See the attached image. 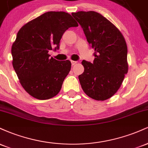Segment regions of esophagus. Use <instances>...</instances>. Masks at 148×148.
<instances>
[{"mask_svg":"<svg viewBox=\"0 0 148 148\" xmlns=\"http://www.w3.org/2000/svg\"><path fill=\"white\" fill-rule=\"evenodd\" d=\"M71 62H72V65H74V64H76V63H77V62H76V61H74V60H71Z\"/></svg>","mask_w":148,"mask_h":148,"instance_id":"obj_1","label":"esophagus"}]
</instances>
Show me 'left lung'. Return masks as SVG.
<instances>
[{
  "label": "left lung",
  "instance_id": "1",
  "mask_svg": "<svg viewBox=\"0 0 148 148\" xmlns=\"http://www.w3.org/2000/svg\"><path fill=\"white\" fill-rule=\"evenodd\" d=\"M95 49L92 63L83 60L79 76L81 88L90 97L103 101L114 95L128 72L127 47L123 35L106 18L94 11L72 13Z\"/></svg>",
  "mask_w": 148,
  "mask_h": 148
}]
</instances>
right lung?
Masks as SVG:
<instances>
[{
  "label": "right lung",
  "mask_w": 148,
  "mask_h": 148,
  "mask_svg": "<svg viewBox=\"0 0 148 148\" xmlns=\"http://www.w3.org/2000/svg\"><path fill=\"white\" fill-rule=\"evenodd\" d=\"M78 23L64 12H47L18 30L12 47V64L21 86L30 95L45 100L58 94L71 69V62L50 58L60 48L62 35Z\"/></svg>",
  "instance_id": "add662e5"
}]
</instances>
